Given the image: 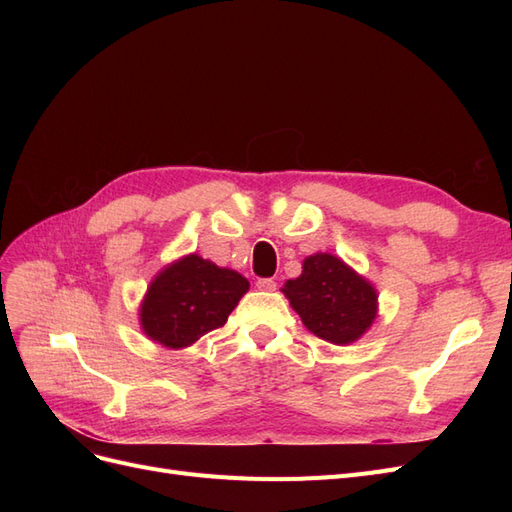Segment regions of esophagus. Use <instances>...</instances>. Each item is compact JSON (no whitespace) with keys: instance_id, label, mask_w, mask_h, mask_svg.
I'll list each match as a JSON object with an SVG mask.
<instances>
[{"instance_id":"1","label":"esophagus","mask_w":512,"mask_h":512,"mask_svg":"<svg viewBox=\"0 0 512 512\" xmlns=\"http://www.w3.org/2000/svg\"><path fill=\"white\" fill-rule=\"evenodd\" d=\"M256 286H258V290L273 292V290L277 288V282H275V280H271V277H265V280H258V282H256Z\"/></svg>"}]
</instances>
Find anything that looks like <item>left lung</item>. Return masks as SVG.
<instances>
[{"mask_svg": "<svg viewBox=\"0 0 512 512\" xmlns=\"http://www.w3.org/2000/svg\"><path fill=\"white\" fill-rule=\"evenodd\" d=\"M309 333L335 346L361 339L378 318V290L329 252L303 260V271L282 288Z\"/></svg>", "mask_w": 512, "mask_h": 512, "instance_id": "left-lung-1", "label": "left lung"}]
</instances>
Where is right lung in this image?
I'll use <instances>...</instances> for the list:
<instances>
[{
  "label": "right lung",
  "instance_id": "1",
  "mask_svg": "<svg viewBox=\"0 0 512 512\" xmlns=\"http://www.w3.org/2000/svg\"><path fill=\"white\" fill-rule=\"evenodd\" d=\"M250 282L237 271L218 267L198 254L170 262L147 286L138 307L143 333L164 348H188L220 329Z\"/></svg>",
  "mask_w": 512,
  "mask_h": 512
}]
</instances>
